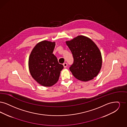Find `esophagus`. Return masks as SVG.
Returning <instances> with one entry per match:
<instances>
[{
	"label": "esophagus",
	"mask_w": 127,
	"mask_h": 127,
	"mask_svg": "<svg viewBox=\"0 0 127 127\" xmlns=\"http://www.w3.org/2000/svg\"><path fill=\"white\" fill-rule=\"evenodd\" d=\"M67 65L68 64H67L66 63H64L63 64V65H64V68H66V67L67 66Z\"/></svg>",
	"instance_id": "1"
}]
</instances>
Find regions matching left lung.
Here are the masks:
<instances>
[{"label": "left lung", "instance_id": "left-lung-1", "mask_svg": "<svg viewBox=\"0 0 127 127\" xmlns=\"http://www.w3.org/2000/svg\"><path fill=\"white\" fill-rule=\"evenodd\" d=\"M72 52L73 62L69 68L73 76L80 81H88L99 73L102 65L101 53L87 37L79 35L66 41Z\"/></svg>", "mask_w": 127, "mask_h": 127}]
</instances>
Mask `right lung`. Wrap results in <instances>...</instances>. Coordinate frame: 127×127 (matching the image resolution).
I'll list each match as a JSON object with an SVG mask.
<instances>
[{
    "label": "right lung",
    "instance_id": "right-lung-1",
    "mask_svg": "<svg viewBox=\"0 0 127 127\" xmlns=\"http://www.w3.org/2000/svg\"><path fill=\"white\" fill-rule=\"evenodd\" d=\"M55 42L43 41L36 44L29 56L28 65L32 77L41 85L49 87L58 81L64 66L53 54Z\"/></svg>",
    "mask_w": 127,
    "mask_h": 127
}]
</instances>
